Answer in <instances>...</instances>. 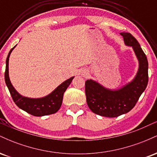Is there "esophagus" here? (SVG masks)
<instances>
[{"mask_svg": "<svg viewBox=\"0 0 157 157\" xmlns=\"http://www.w3.org/2000/svg\"><path fill=\"white\" fill-rule=\"evenodd\" d=\"M81 75L84 77H87L89 75V71H88V70L82 69V71H81Z\"/></svg>", "mask_w": 157, "mask_h": 157, "instance_id": "34e87169", "label": "esophagus"}]
</instances>
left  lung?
Segmentation results:
<instances>
[{"instance_id":"1","label":"left lung","mask_w":157,"mask_h":157,"mask_svg":"<svg viewBox=\"0 0 157 157\" xmlns=\"http://www.w3.org/2000/svg\"><path fill=\"white\" fill-rule=\"evenodd\" d=\"M120 35L126 46L132 47L139 61V68L134 78L120 89L113 90L93 80L86 81L88 106L92 112L107 117H117L130 111L148 82V63L140 44L130 33L121 32Z\"/></svg>"}]
</instances>
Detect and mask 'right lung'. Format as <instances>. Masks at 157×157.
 I'll return each mask as SVG.
<instances>
[{
  "mask_svg": "<svg viewBox=\"0 0 157 157\" xmlns=\"http://www.w3.org/2000/svg\"><path fill=\"white\" fill-rule=\"evenodd\" d=\"M15 46H14L10 50L7 56L6 60V71H5L4 75L5 82H6L13 101L20 109L35 117L46 116V115L56 113L60 109L62 105L64 92L67 89L68 86L71 84L75 77L64 81L47 96L41 97V98H29V97L22 96L13 87L10 81V76H9V60H10L11 52L15 48Z\"/></svg>",
  "mask_w": 157,
  "mask_h": 157,
  "instance_id": "1",
  "label": "right lung"
}]
</instances>
